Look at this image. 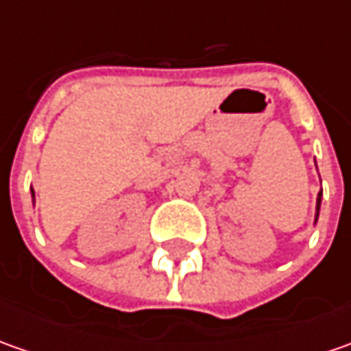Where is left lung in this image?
<instances>
[{
	"instance_id": "1",
	"label": "left lung",
	"mask_w": 351,
	"mask_h": 351,
	"mask_svg": "<svg viewBox=\"0 0 351 351\" xmlns=\"http://www.w3.org/2000/svg\"><path fill=\"white\" fill-rule=\"evenodd\" d=\"M320 203H322V189L318 191V197H317V213H315V224L318 221V213H320Z\"/></svg>"
}]
</instances>
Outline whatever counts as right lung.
I'll list each match as a JSON object with an SVG mask.
<instances>
[{
  "mask_svg": "<svg viewBox=\"0 0 351 351\" xmlns=\"http://www.w3.org/2000/svg\"><path fill=\"white\" fill-rule=\"evenodd\" d=\"M31 195H33V199H34V191H33V187H31Z\"/></svg>",
  "mask_w": 351,
  "mask_h": 351,
  "instance_id": "add662e5",
  "label": "right lung"
}]
</instances>
